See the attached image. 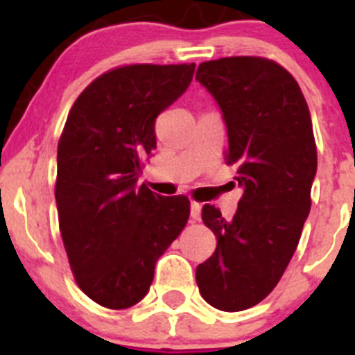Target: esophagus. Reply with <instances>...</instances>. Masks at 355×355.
<instances>
[{
  "mask_svg": "<svg viewBox=\"0 0 355 355\" xmlns=\"http://www.w3.org/2000/svg\"><path fill=\"white\" fill-rule=\"evenodd\" d=\"M191 218L194 221H199L200 220V204L191 202Z\"/></svg>",
  "mask_w": 355,
  "mask_h": 355,
  "instance_id": "34e87169",
  "label": "esophagus"
}]
</instances>
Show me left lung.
Listing matches in <instances>:
<instances>
[{"mask_svg":"<svg viewBox=\"0 0 355 355\" xmlns=\"http://www.w3.org/2000/svg\"><path fill=\"white\" fill-rule=\"evenodd\" d=\"M196 80L223 113L227 163L237 166L244 189L232 220L211 204L202 207L218 245L196 280L207 304L237 313L270 295L299 244L318 168L313 121L295 78L271 60L204 62Z\"/></svg>","mask_w":355,"mask_h":355,"instance_id":"1","label":"left lung"}]
</instances>
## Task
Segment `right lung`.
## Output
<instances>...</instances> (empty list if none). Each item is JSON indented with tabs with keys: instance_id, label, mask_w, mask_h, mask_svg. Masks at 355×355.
I'll return each mask as SVG.
<instances>
[{
	"instance_id": "1",
	"label": "right lung",
	"mask_w": 355,
	"mask_h": 355,
	"mask_svg": "<svg viewBox=\"0 0 355 355\" xmlns=\"http://www.w3.org/2000/svg\"><path fill=\"white\" fill-rule=\"evenodd\" d=\"M194 63L128 65L87 85L58 142L56 207L82 292L108 309L146 297L156 261L187 225L191 200L137 187L155 121L191 85Z\"/></svg>"
}]
</instances>
